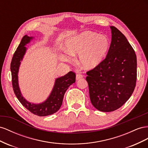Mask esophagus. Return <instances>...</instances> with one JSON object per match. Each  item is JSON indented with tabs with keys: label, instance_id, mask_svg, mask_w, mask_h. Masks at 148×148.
I'll list each match as a JSON object with an SVG mask.
<instances>
[{
	"label": "esophagus",
	"instance_id": "34e87169",
	"mask_svg": "<svg viewBox=\"0 0 148 148\" xmlns=\"http://www.w3.org/2000/svg\"><path fill=\"white\" fill-rule=\"evenodd\" d=\"M83 77V75L82 74H77L76 75V80H79L80 79H81Z\"/></svg>",
	"mask_w": 148,
	"mask_h": 148
}]
</instances>
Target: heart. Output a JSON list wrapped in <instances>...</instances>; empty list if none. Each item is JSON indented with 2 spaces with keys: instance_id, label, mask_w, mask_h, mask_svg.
<instances>
[{
  "instance_id": "1",
  "label": "heart",
  "mask_w": 148,
  "mask_h": 148,
  "mask_svg": "<svg viewBox=\"0 0 148 148\" xmlns=\"http://www.w3.org/2000/svg\"><path fill=\"white\" fill-rule=\"evenodd\" d=\"M110 48V41L103 35L92 32H84L71 38L66 43V50L71 55L79 54V64L86 69L97 66L103 61ZM62 56L67 61L69 55Z\"/></svg>"
}]
</instances>
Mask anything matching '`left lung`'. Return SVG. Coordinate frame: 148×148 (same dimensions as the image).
<instances>
[{
    "label": "left lung",
    "mask_w": 148,
    "mask_h": 148,
    "mask_svg": "<svg viewBox=\"0 0 148 148\" xmlns=\"http://www.w3.org/2000/svg\"><path fill=\"white\" fill-rule=\"evenodd\" d=\"M110 28L112 41L106 58L86 72L91 103L104 112L116 110L130 99L137 79L134 50L119 29Z\"/></svg>",
    "instance_id": "1"
}]
</instances>
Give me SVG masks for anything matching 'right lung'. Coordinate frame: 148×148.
Returning <instances> with one entry per match:
<instances>
[{
    "label": "right lung",
    "mask_w": 148,
    "mask_h": 148,
    "mask_svg": "<svg viewBox=\"0 0 148 148\" xmlns=\"http://www.w3.org/2000/svg\"><path fill=\"white\" fill-rule=\"evenodd\" d=\"M32 38V37L25 35L12 57L10 64L12 87L16 98L28 110L37 116H48L56 113L60 108L66 91L71 84L75 82V74L73 71H70L64 76L56 79L51 95L45 102L40 104H33L27 102L22 96L20 91L17 74L20 61L22 60L26 51L25 45L29 43Z\"/></svg>",
    "instance_id": "add662e5"
}]
</instances>
